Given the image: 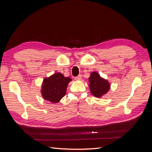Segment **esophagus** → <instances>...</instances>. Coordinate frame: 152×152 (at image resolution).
Segmentation results:
<instances>
[{
	"mask_svg": "<svg viewBox=\"0 0 152 152\" xmlns=\"http://www.w3.org/2000/svg\"><path fill=\"white\" fill-rule=\"evenodd\" d=\"M74 79H75V80H80L81 79H82V75H79L78 76H76V77H75V78Z\"/></svg>",
	"mask_w": 152,
	"mask_h": 152,
	"instance_id": "34e87169",
	"label": "esophagus"
}]
</instances>
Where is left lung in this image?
Segmentation results:
<instances>
[{
  "instance_id": "8db88e82",
  "label": "left lung",
  "mask_w": 152,
  "mask_h": 152,
  "mask_svg": "<svg viewBox=\"0 0 152 152\" xmlns=\"http://www.w3.org/2000/svg\"><path fill=\"white\" fill-rule=\"evenodd\" d=\"M90 90L91 93L96 97H101L107 93L110 89L108 82L101 77L98 73H91L89 78Z\"/></svg>"
}]
</instances>
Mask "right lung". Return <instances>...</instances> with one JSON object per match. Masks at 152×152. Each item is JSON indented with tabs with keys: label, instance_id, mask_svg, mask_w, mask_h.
<instances>
[{
	"label": "right lung",
	"instance_id": "1",
	"mask_svg": "<svg viewBox=\"0 0 152 152\" xmlns=\"http://www.w3.org/2000/svg\"><path fill=\"white\" fill-rule=\"evenodd\" d=\"M72 79L65 77L62 73H56L43 81L42 97L50 102L56 103L66 94L67 86Z\"/></svg>",
	"mask_w": 152,
	"mask_h": 152
}]
</instances>
